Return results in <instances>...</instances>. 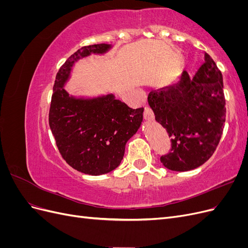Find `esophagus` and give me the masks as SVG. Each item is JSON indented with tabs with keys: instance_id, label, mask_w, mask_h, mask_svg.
Returning <instances> with one entry per match:
<instances>
[{
	"instance_id": "1",
	"label": "esophagus",
	"mask_w": 248,
	"mask_h": 248,
	"mask_svg": "<svg viewBox=\"0 0 248 248\" xmlns=\"http://www.w3.org/2000/svg\"><path fill=\"white\" fill-rule=\"evenodd\" d=\"M154 116H153V112L152 110L150 109L148 107H145L144 108V119L147 120V121H151V120H153Z\"/></svg>"
}]
</instances>
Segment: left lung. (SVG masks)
Listing matches in <instances>:
<instances>
[{
  "mask_svg": "<svg viewBox=\"0 0 248 248\" xmlns=\"http://www.w3.org/2000/svg\"><path fill=\"white\" fill-rule=\"evenodd\" d=\"M148 103L170 138V152L160 157L167 169L190 170L213 155L227 111L222 74L208 54L192 78L184 71L176 84L150 92Z\"/></svg>",
  "mask_w": 248,
  "mask_h": 248,
  "instance_id": "1",
  "label": "left lung"
}]
</instances>
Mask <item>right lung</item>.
<instances>
[{"label": "right lung", "mask_w": 248, "mask_h": 248, "mask_svg": "<svg viewBox=\"0 0 248 248\" xmlns=\"http://www.w3.org/2000/svg\"><path fill=\"white\" fill-rule=\"evenodd\" d=\"M108 48L106 43L82 46L67 59L57 73L49 108V127L60 154L71 168L91 176L107 174L121 163L144 111L130 108L112 94L77 99L63 89L77 60Z\"/></svg>", "instance_id": "right-lung-1"}]
</instances>
